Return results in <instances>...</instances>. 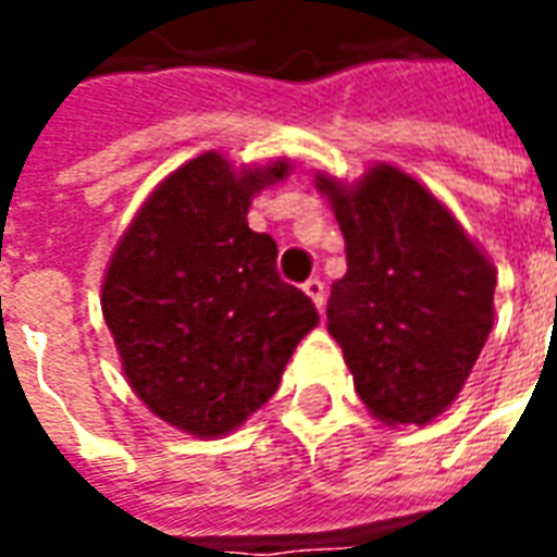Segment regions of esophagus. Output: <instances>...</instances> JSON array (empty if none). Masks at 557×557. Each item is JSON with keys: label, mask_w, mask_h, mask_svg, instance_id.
Returning <instances> with one entry per match:
<instances>
[{"label": "esophagus", "mask_w": 557, "mask_h": 557, "mask_svg": "<svg viewBox=\"0 0 557 557\" xmlns=\"http://www.w3.org/2000/svg\"><path fill=\"white\" fill-rule=\"evenodd\" d=\"M304 292H307V295H310V301L322 310V304H325V283H322L319 277H310L307 283H304Z\"/></svg>", "instance_id": "obj_1"}]
</instances>
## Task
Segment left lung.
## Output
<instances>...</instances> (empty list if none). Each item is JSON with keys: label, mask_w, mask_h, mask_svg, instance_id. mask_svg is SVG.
<instances>
[{"label": "left lung", "mask_w": 557, "mask_h": 557, "mask_svg": "<svg viewBox=\"0 0 557 557\" xmlns=\"http://www.w3.org/2000/svg\"><path fill=\"white\" fill-rule=\"evenodd\" d=\"M346 238L327 334L363 406L385 423H430L466 385L492 331L495 268L435 196L397 166L355 190L319 175Z\"/></svg>", "instance_id": "obj_1"}]
</instances>
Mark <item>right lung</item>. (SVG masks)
<instances>
[{
    "mask_svg": "<svg viewBox=\"0 0 557 557\" xmlns=\"http://www.w3.org/2000/svg\"><path fill=\"white\" fill-rule=\"evenodd\" d=\"M286 172V160L235 172L206 151L160 182L110 259L101 307L127 382L178 430H235L319 322L280 280L274 238L247 226L256 190Z\"/></svg>",
    "mask_w": 557,
    "mask_h": 557,
    "instance_id": "1",
    "label": "right lung"
}]
</instances>
